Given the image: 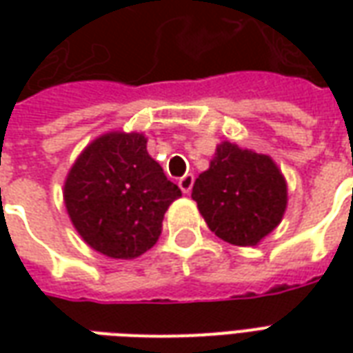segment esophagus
<instances>
[{"label":"esophagus","mask_w":353,"mask_h":353,"mask_svg":"<svg viewBox=\"0 0 353 353\" xmlns=\"http://www.w3.org/2000/svg\"><path fill=\"white\" fill-rule=\"evenodd\" d=\"M192 185H194V177H192V174H185L183 177H179V189H181L185 194L191 192Z\"/></svg>","instance_id":"obj_1"}]
</instances>
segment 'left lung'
Segmentation results:
<instances>
[{"label": "left lung", "instance_id": "left-lung-1", "mask_svg": "<svg viewBox=\"0 0 353 353\" xmlns=\"http://www.w3.org/2000/svg\"><path fill=\"white\" fill-rule=\"evenodd\" d=\"M191 196L215 236L245 248L257 245L280 225L288 183L268 154L221 141Z\"/></svg>", "mask_w": 353, "mask_h": 353}]
</instances>
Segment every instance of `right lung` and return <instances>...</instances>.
Segmentation results:
<instances>
[{
	"mask_svg": "<svg viewBox=\"0 0 353 353\" xmlns=\"http://www.w3.org/2000/svg\"><path fill=\"white\" fill-rule=\"evenodd\" d=\"M181 196L139 132L113 130L90 141L64 181L73 227L92 250L111 259H136L162 232L170 204Z\"/></svg>",
	"mask_w": 353,
	"mask_h": 353,
	"instance_id": "obj_1",
	"label": "right lung"
}]
</instances>
